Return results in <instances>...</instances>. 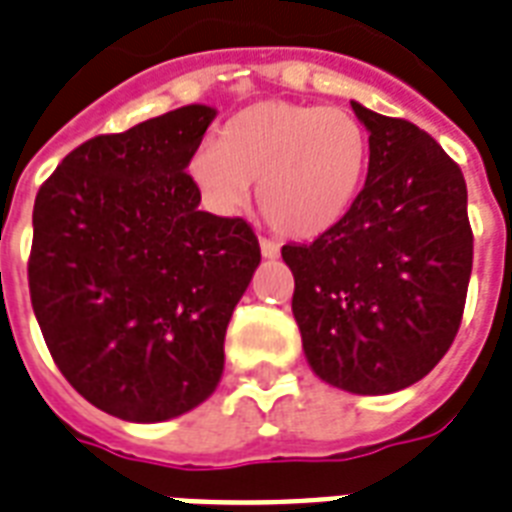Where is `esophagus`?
I'll return each instance as SVG.
<instances>
[{"mask_svg":"<svg viewBox=\"0 0 512 512\" xmlns=\"http://www.w3.org/2000/svg\"><path fill=\"white\" fill-rule=\"evenodd\" d=\"M259 245H261V256H264V259H277V256H280V248H277L272 240H267V237H261Z\"/></svg>","mask_w":512,"mask_h":512,"instance_id":"34e87169","label":"esophagus"}]
</instances>
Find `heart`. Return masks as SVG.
<instances>
[{
    "mask_svg": "<svg viewBox=\"0 0 512 512\" xmlns=\"http://www.w3.org/2000/svg\"><path fill=\"white\" fill-rule=\"evenodd\" d=\"M368 170V136L334 106L261 101L221 128L219 144H202L189 178L213 213L232 216L259 184V211L293 240L331 232L358 200Z\"/></svg>",
    "mask_w": 512,
    "mask_h": 512,
    "instance_id": "b5f03b06",
    "label": "heart"
}]
</instances>
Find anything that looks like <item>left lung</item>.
I'll list each match as a JSON object with an SVG mask.
<instances>
[{
	"instance_id": "1",
	"label": "left lung",
	"mask_w": 512,
	"mask_h": 512,
	"mask_svg": "<svg viewBox=\"0 0 512 512\" xmlns=\"http://www.w3.org/2000/svg\"><path fill=\"white\" fill-rule=\"evenodd\" d=\"M368 176L350 213L310 245H283L293 318L315 374L355 395L406 390L454 342L473 269L465 176L406 120L352 101Z\"/></svg>"
}]
</instances>
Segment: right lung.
<instances>
[{
	"mask_svg": "<svg viewBox=\"0 0 512 512\" xmlns=\"http://www.w3.org/2000/svg\"><path fill=\"white\" fill-rule=\"evenodd\" d=\"M213 106L189 104L66 154L34 202L31 307L55 366L112 417L165 422L219 387L224 336L261 251L200 211L186 173Z\"/></svg>",
	"mask_w": 512,
	"mask_h": 512,
	"instance_id": "add662e5",
	"label": "right lung"
}]
</instances>
